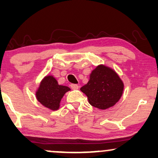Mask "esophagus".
Returning a JSON list of instances; mask_svg holds the SVG:
<instances>
[{
    "mask_svg": "<svg viewBox=\"0 0 158 158\" xmlns=\"http://www.w3.org/2000/svg\"><path fill=\"white\" fill-rule=\"evenodd\" d=\"M70 87L73 90H77L79 88V85L77 84H71Z\"/></svg>",
    "mask_w": 158,
    "mask_h": 158,
    "instance_id": "esophagus-1",
    "label": "esophagus"
}]
</instances>
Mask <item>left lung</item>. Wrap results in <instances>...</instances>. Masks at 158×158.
Instances as JSON below:
<instances>
[{"mask_svg": "<svg viewBox=\"0 0 158 158\" xmlns=\"http://www.w3.org/2000/svg\"><path fill=\"white\" fill-rule=\"evenodd\" d=\"M124 85L114 69L98 64L90 74L87 84L81 90L88 102L97 109L105 110L114 106L122 96Z\"/></svg>", "mask_w": 158, "mask_h": 158, "instance_id": "obj_1", "label": "left lung"}]
</instances>
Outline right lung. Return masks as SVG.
<instances>
[{
	"instance_id": "obj_1",
	"label": "right lung",
	"mask_w": 158,
	"mask_h": 158,
	"mask_svg": "<svg viewBox=\"0 0 158 158\" xmlns=\"http://www.w3.org/2000/svg\"><path fill=\"white\" fill-rule=\"evenodd\" d=\"M70 88L68 86L58 84L56 78L52 75H47L40 82L35 93L37 101L43 106L56 111L60 109V101Z\"/></svg>"
}]
</instances>
